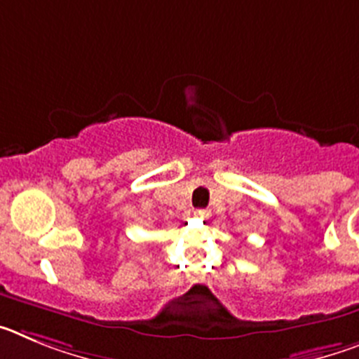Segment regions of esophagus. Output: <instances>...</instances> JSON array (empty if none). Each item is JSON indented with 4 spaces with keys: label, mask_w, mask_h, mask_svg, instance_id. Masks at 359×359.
Listing matches in <instances>:
<instances>
[{
    "label": "esophagus",
    "mask_w": 359,
    "mask_h": 359,
    "mask_svg": "<svg viewBox=\"0 0 359 359\" xmlns=\"http://www.w3.org/2000/svg\"><path fill=\"white\" fill-rule=\"evenodd\" d=\"M194 215H196V217H198V219H210L212 212L207 210V208H199V210L194 212Z\"/></svg>",
    "instance_id": "34e87169"
}]
</instances>
